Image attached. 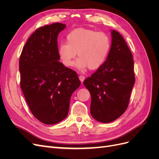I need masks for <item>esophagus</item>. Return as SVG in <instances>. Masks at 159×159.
Listing matches in <instances>:
<instances>
[{
    "mask_svg": "<svg viewBox=\"0 0 159 159\" xmlns=\"http://www.w3.org/2000/svg\"><path fill=\"white\" fill-rule=\"evenodd\" d=\"M79 79H80V80L81 81V82H83V81H84V80H85V76L83 75H80L79 76Z\"/></svg>",
    "mask_w": 159,
    "mask_h": 159,
    "instance_id": "obj_1",
    "label": "esophagus"
}]
</instances>
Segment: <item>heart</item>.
I'll list each match as a JSON object with an SVG mask.
<instances>
[{
    "label": "heart",
    "instance_id": "1",
    "mask_svg": "<svg viewBox=\"0 0 159 159\" xmlns=\"http://www.w3.org/2000/svg\"><path fill=\"white\" fill-rule=\"evenodd\" d=\"M66 43L60 44L57 53L61 63L67 67L74 64L77 52V68L98 69L106 59L111 47L109 36L103 32L87 28H76L66 36Z\"/></svg>",
    "mask_w": 159,
    "mask_h": 159
}]
</instances>
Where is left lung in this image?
<instances>
[{
  "label": "left lung",
  "instance_id": "obj_1",
  "mask_svg": "<svg viewBox=\"0 0 159 159\" xmlns=\"http://www.w3.org/2000/svg\"><path fill=\"white\" fill-rule=\"evenodd\" d=\"M112 44L107 60L84 84L91 94V115L109 123L125 111L135 82L131 52L123 36L111 31Z\"/></svg>",
  "mask_w": 159,
  "mask_h": 159
}]
</instances>
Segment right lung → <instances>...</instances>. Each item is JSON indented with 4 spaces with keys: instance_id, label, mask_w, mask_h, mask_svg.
<instances>
[{
    "instance_id": "right-lung-1",
    "label": "right lung",
    "mask_w": 159,
    "mask_h": 159,
    "mask_svg": "<svg viewBox=\"0 0 159 159\" xmlns=\"http://www.w3.org/2000/svg\"><path fill=\"white\" fill-rule=\"evenodd\" d=\"M66 28L60 22L38 28L19 60L20 88L32 115L46 125L64 119L71 94L81 84L76 72L59 61L57 38Z\"/></svg>"
}]
</instances>
